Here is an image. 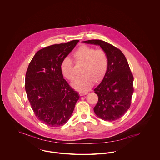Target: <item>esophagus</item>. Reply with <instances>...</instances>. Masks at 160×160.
<instances>
[{"label": "esophagus", "instance_id": "obj_1", "mask_svg": "<svg viewBox=\"0 0 160 160\" xmlns=\"http://www.w3.org/2000/svg\"><path fill=\"white\" fill-rule=\"evenodd\" d=\"M88 93V92H80L79 93V94L80 96H83V95H87Z\"/></svg>", "mask_w": 160, "mask_h": 160}]
</instances>
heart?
<instances>
[{
	"instance_id": "heart-1",
	"label": "heart",
	"mask_w": 160,
	"mask_h": 160,
	"mask_svg": "<svg viewBox=\"0 0 160 160\" xmlns=\"http://www.w3.org/2000/svg\"><path fill=\"white\" fill-rule=\"evenodd\" d=\"M76 63H83L81 71V76L76 78L71 84L72 87L79 91H86L91 88L95 83H99L104 78L108 68V59L102 50H95L93 47L82 45L78 48L72 54ZM60 71L63 76L69 81L74 78L73 63L68 57L62 59Z\"/></svg>"
}]
</instances>
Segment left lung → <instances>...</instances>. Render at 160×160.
<instances>
[{
  "instance_id": "left-lung-1",
  "label": "left lung",
  "mask_w": 160,
  "mask_h": 160,
  "mask_svg": "<svg viewBox=\"0 0 160 160\" xmlns=\"http://www.w3.org/2000/svg\"><path fill=\"white\" fill-rule=\"evenodd\" d=\"M82 42L100 46L108 59L107 72L94 89L98 100L93 111L103 120L118 119L129 108L134 92V77L128 62L119 49L105 41L95 39Z\"/></svg>"
}]
</instances>
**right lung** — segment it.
<instances>
[{"label": "right lung", "instance_id": "right-lung-1", "mask_svg": "<svg viewBox=\"0 0 160 160\" xmlns=\"http://www.w3.org/2000/svg\"><path fill=\"white\" fill-rule=\"evenodd\" d=\"M74 40L41 49L34 55L26 73L25 90L36 117L48 126L64 125L79 98L63 78L60 63L78 43Z\"/></svg>", "mask_w": 160, "mask_h": 160}]
</instances>
